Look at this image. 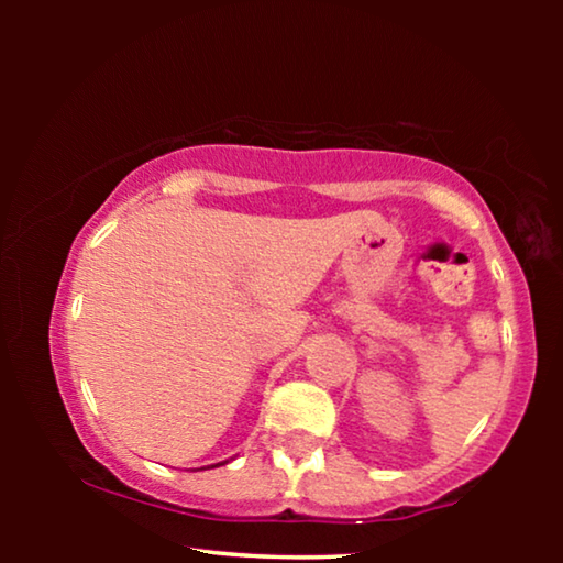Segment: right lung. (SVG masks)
<instances>
[{"label": "right lung", "mask_w": 563, "mask_h": 563, "mask_svg": "<svg viewBox=\"0 0 563 563\" xmlns=\"http://www.w3.org/2000/svg\"><path fill=\"white\" fill-rule=\"evenodd\" d=\"M216 466H218V464H216Z\"/></svg>", "instance_id": "add662e5"}]
</instances>
